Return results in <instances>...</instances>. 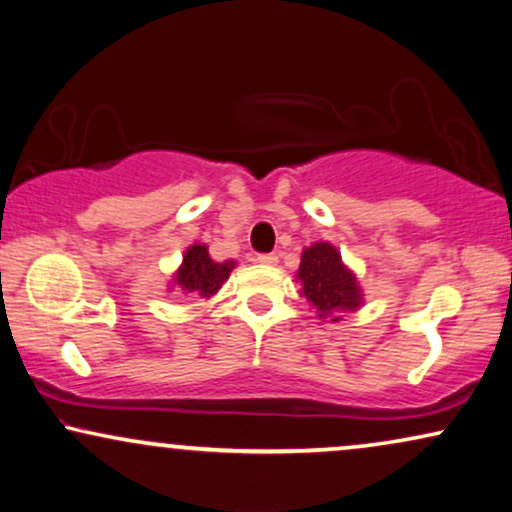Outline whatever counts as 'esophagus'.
Wrapping results in <instances>:
<instances>
[{
    "label": "esophagus",
    "instance_id": "1",
    "mask_svg": "<svg viewBox=\"0 0 512 512\" xmlns=\"http://www.w3.org/2000/svg\"><path fill=\"white\" fill-rule=\"evenodd\" d=\"M257 262L267 264V267H276L278 255H276V252H262V255H257Z\"/></svg>",
    "mask_w": 512,
    "mask_h": 512
}]
</instances>
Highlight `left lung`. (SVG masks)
Listing matches in <instances>:
<instances>
[{"label":"left lung","instance_id":"left-lung-1","mask_svg":"<svg viewBox=\"0 0 512 512\" xmlns=\"http://www.w3.org/2000/svg\"><path fill=\"white\" fill-rule=\"evenodd\" d=\"M297 281L302 283V295L318 311V318L339 320V313L356 311L363 304L356 274L342 262L332 243H313L302 252Z\"/></svg>","mask_w":512,"mask_h":512}]
</instances>
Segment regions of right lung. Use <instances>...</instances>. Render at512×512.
<instances>
[{"label":"right lung","instance_id":"right-lung-1","mask_svg":"<svg viewBox=\"0 0 512 512\" xmlns=\"http://www.w3.org/2000/svg\"><path fill=\"white\" fill-rule=\"evenodd\" d=\"M236 267V262H215L208 255V245L194 243L189 245L185 257H182L180 269L175 271V281L185 292L201 297H213L217 290L222 288V283L227 281L231 269Z\"/></svg>","mask_w":512,"mask_h":512}]
</instances>
